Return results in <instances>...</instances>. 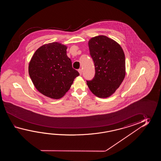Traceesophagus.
<instances>
[{
	"mask_svg": "<svg viewBox=\"0 0 161 161\" xmlns=\"http://www.w3.org/2000/svg\"><path fill=\"white\" fill-rule=\"evenodd\" d=\"M78 72H79V74H80V75H82V69H78Z\"/></svg>",
	"mask_w": 161,
	"mask_h": 161,
	"instance_id": "esophagus-1",
	"label": "esophagus"
}]
</instances>
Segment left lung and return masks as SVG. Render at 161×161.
Masks as SVG:
<instances>
[{
	"mask_svg": "<svg viewBox=\"0 0 161 161\" xmlns=\"http://www.w3.org/2000/svg\"><path fill=\"white\" fill-rule=\"evenodd\" d=\"M89 51L95 65V75L86 80L90 91L99 98L112 96L125 76V58L123 50L116 41L105 36L92 37Z\"/></svg>",
	"mask_w": 161,
	"mask_h": 161,
	"instance_id": "1",
	"label": "left lung"
}]
</instances>
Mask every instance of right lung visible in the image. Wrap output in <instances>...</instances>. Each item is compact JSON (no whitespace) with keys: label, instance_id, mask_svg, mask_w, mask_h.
Returning a JSON list of instances; mask_svg holds the SVG:
<instances>
[{"label":"right lung","instance_id":"add662e5","mask_svg":"<svg viewBox=\"0 0 161 161\" xmlns=\"http://www.w3.org/2000/svg\"><path fill=\"white\" fill-rule=\"evenodd\" d=\"M67 48L56 42L44 45L35 52L29 63V74L35 87L51 98L64 96L79 75L72 68Z\"/></svg>","mask_w":161,"mask_h":161}]
</instances>
